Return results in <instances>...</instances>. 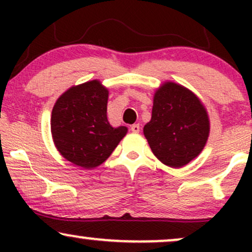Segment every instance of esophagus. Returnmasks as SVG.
I'll use <instances>...</instances> for the list:
<instances>
[{"mask_svg": "<svg viewBox=\"0 0 252 252\" xmlns=\"http://www.w3.org/2000/svg\"><path fill=\"white\" fill-rule=\"evenodd\" d=\"M130 130H131L132 132H138L140 131V124H132V126H130Z\"/></svg>", "mask_w": 252, "mask_h": 252, "instance_id": "1", "label": "esophagus"}]
</instances>
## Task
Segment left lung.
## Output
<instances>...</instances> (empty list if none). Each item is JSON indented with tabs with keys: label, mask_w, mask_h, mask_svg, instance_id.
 <instances>
[{
	"label": "left lung",
	"mask_w": 252,
	"mask_h": 252,
	"mask_svg": "<svg viewBox=\"0 0 252 252\" xmlns=\"http://www.w3.org/2000/svg\"><path fill=\"white\" fill-rule=\"evenodd\" d=\"M143 134L161 162L180 168L204 149L210 134L209 115L192 91L166 82L156 90L152 120Z\"/></svg>",
	"instance_id": "left-lung-1"
}]
</instances>
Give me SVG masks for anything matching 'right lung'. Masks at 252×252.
<instances>
[{
  "label": "right lung",
  "instance_id": "1",
  "mask_svg": "<svg viewBox=\"0 0 252 252\" xmlns=\"http://www.w3.org/2000/svg\"><path fill=\"white\" fill-rule=\"evenodd\" d=\"M109 91L99 80L72 86L52 110L51 131L58 152L85 169L102 164L128 128H112L106 117Z\"/></svg>",
  "mask_w": 252,
  "mask_h": 252
}]
</instances>
